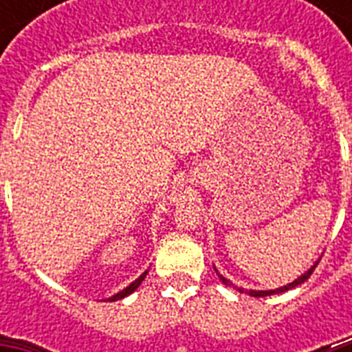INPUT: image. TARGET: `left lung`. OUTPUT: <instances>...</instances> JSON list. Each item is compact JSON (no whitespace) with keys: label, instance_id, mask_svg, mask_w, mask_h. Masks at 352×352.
Instances as JSON below:
<instances>
[{"label":"left lung","instance_id":"left-lung-1","mask_svg":"<svg viewBox=\"0 0 352 352\" xmlns=\"http://www.w3.org/2000/svg\"><path fill=\"white\" fill-rule=\"evenodd\" d=\"M316 267H318V263H316V265H314V267L309 268V270H307V272L303 274L301 278H298V279H296V281H292V283L285 285V287H281V289H276V290H248V294L254 296V298H263V296H272V294H278V292H285V290L294 289V287H298V285H301V283H303V281H307V279L311 278V274L314 272V268H316ZM219 278L223 279V283L228 285V281H226V279L223 278V276H219ZM239 292H246V290L245 289H239Z\"/></svg>","mask_w":352,"mask_h":352}]
</instances>
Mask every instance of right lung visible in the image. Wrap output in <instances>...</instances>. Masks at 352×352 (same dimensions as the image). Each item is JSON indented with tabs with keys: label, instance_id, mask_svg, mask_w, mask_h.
<instances>
[{
	"label": "right lung",
	"instance_id": "right-lung-1",
	"mask_svg": "<svg viewBox=\"0 0 352 352\" xmlns=\"http://www.w3.org/2000/svg\"><path fill=\"white\" fill-rule=\"evenodd\" d=\"M144 278H146V272H144L142 276H140V278H138V279H135V281H133V283L129 285V287H127V289H124V290H122V292H118L117 296H113V298H109V301H117V300H122V298H126V296H129V294H131L133 290L137 289L138 285L142 283V279H144Z\"/></svg>",
	"mask_w": 352,
	"mask_h": 352
}]
</instances>
